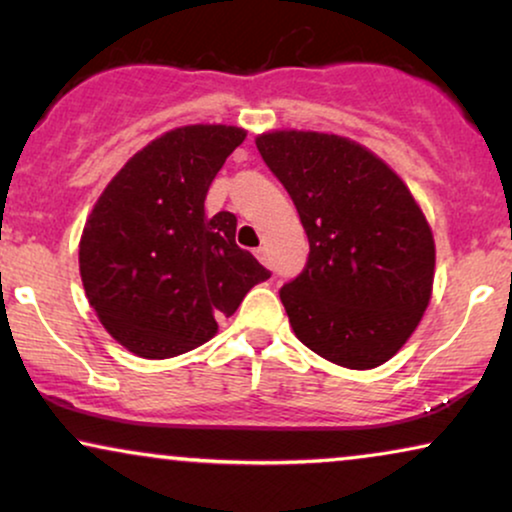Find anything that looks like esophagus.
Returning a JSON list of instances; mask_svg holds the SVG:
<instances>
[{
	"mask_svg": "<svg viewBox=\"0 0 512 512\" xmlns=\"http://www.w3.org/2000/svg\"><path fill=\"white\" fill-rule=\"evenodd\" d=\"M255 255H257V260H260L264 267H271V260H269V250L267 248H257L255 250Z\"/></svg>",
	"mask_w": 512,
	"mask_h": 512,
	"instance_id": "1",
	"label": "esophagus"
}]
</instances>
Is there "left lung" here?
Here are the masks:
<instances>
[{
    "label": "left lung",
    "instance_id": "left-lung-1",
    "mask_svg": "<svg viewBox=\"0 0 512 512\" xmlns=\"http://www.w3.org/2000/svg\"><path fill=\"white\" fill-rule=\"evenodd\" d=\"M309 238L281 295L302 345L345 368L385 364L428 309L435 241L406 184L364 146L319 132L255 139Z\"/></svg>",
    "mask_w": 512,
    "mask_h": 512
}]
</instances>
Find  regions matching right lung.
Returning <instances> with one entry per match:
<instances>
[{
  "mask_svg": "<svg viewBox=\"0 0 512 512\" xmlns=\"http://www.w3.org/2000/svg\"><path fill=\"white\" fill-rule=\"evenodd\" d=\"M245 132L172 129L115 174L80 241V274L103 328L144 359L208 342L271 271L236 245V215H205V196Z\"/></svg>",
  "mask_w": 512,
  "mask_h": 512,
  "instance_id": "obj_1",
  "label": "right lung"
}]
</instances>
